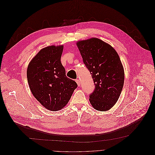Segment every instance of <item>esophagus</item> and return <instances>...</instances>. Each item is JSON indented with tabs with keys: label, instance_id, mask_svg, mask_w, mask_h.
<instances>
[{
	"label": "esophagus",
	"instance_id": "34e87169",
	"mask_svg": "<svg viewBox=\"0 0 155 155\" xmlns=\"http://www.w3.org/2000/svg\"><path fill=\"white\" fill-rule=\"evenodd\" d=\"M76 83L78 84V86H80V85H81V81H80V80L79 79H76Z\"/></svg>",
	"mask_w": 155,
	"mask_h": 155
}]
</instances>
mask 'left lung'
I'll return each instance as SVG.
<instances>
[{"label": "left lung", "instance_id": "left-lung-1", "mask_svg": "<svg viewBox=\"0 0 155 155\" xmlns=\"http://www.w3.org/2000/svg\"><path fill=\"white\" fill-rule=\"evenodd\" d=\"M76 44L95 85L89 95L91 104L97 111L110 110L119 99L124 84V69L119 56L110 44L97 38Z\"/></svg>", "mask_w": 155, "mask_h": 155}]
</instances>
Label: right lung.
I'll return each mask as SVG.
<instances>
[{
    "mask_svg": "<svg viewBox=\"0 0 155 155\" xmlns=\"http://www.w3.org/2000/svg\"><path fill=\"white\" fill-rule=\"evenodd\" d=\"M63 45L41 49L27 70V81L34 96L47 110L56 111L64 107L78 87L66 76L61 62Z\"/></svg>",
    "mask_w": 155,
    "mask_h": 155,
    "instance_id": "right-lung-1",
    "label": "right lung"
}]
</instances>
